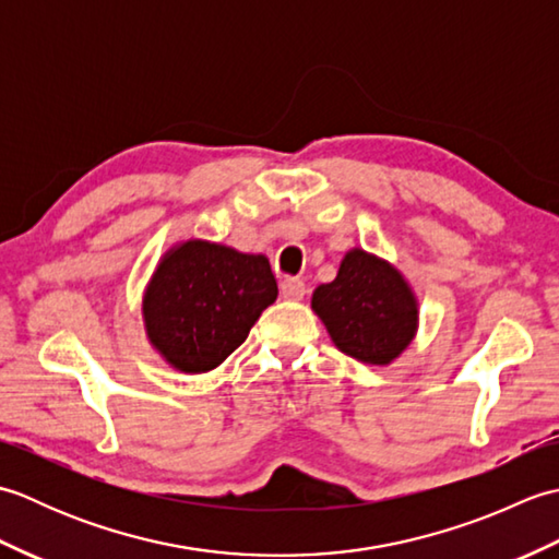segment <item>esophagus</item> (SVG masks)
Returning a JSON list of instances; mask_svg holds the SVG:
<instances>
[{
  "mask_svg": "<svg viewBox=\"0 0 559 559\" xmlns=\"http://www.w3.org/2000/svg\"><path fill=\"white\" fill-rule=\"evenodd\" d=\"M305 293H307V288L300 278H283L281 281V295L286 300H302Z\"/></svg>",
  "mask_w": 559,
  "mask_h": 559,
  "instance_id": "esophagus-1",
  "label": "esophagus"
}]
</instances>
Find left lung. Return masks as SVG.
Masks as SVG:
<instances>
[{
  "label": "left lung",
  "instance_id": "1",
  "mask_svg": "<svg viewBox=\"0 0 559 559\" xmlns=\"http://www.w3.org/2000/svg\"><path fill=\"white\" fill-rule=\"evenodd\" d=\"M334 346L365 365H389L418 331V300L403 273L365 249L343 257L336 278L312 293Z\"/></svg>",
  "mask_w": 559,
  "mask_h": 559
}]
</instances>
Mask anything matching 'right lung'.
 Returning <instances> with one entry per match:
<instances>
[{
  "label": "right lung",
  "instance_id": "add662e5",
  "mask_svg": "<svg viewBox=\"0 0 559 559\" xmlns=\"http://www.w3.org/2000/svg\"><path fill=\"white\" fill-rule=\"evenodd\" d=\"M278 286L264 254L187 240L163 254L146 286L141 314L151 346L187 374L218 367L242 346Z\"/></svg>",
  "mask_w": 559,
  "mask_h": 559
}]
</instances>
